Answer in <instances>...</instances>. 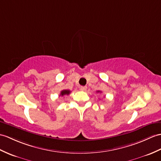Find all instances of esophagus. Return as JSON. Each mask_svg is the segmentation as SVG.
Instances as JSON below:
<instances>
[{"mask_svg": "<svg viewBox=\"0 0 161 161\" xmlns=\"http://www.w3.org/2000/svg\"><path fill=\"white\" fill-rule=\"evenodd\" d=\"M80 89L82 91H86V89H87V86H81V88H80Z\"/></svg>", "mask_w": 161, "mask_h": 161, "instance_id": "34e87169", "label": "esophagus"}]
</instances>
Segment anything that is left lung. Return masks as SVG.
I'll return each instance as SVG.
<instances>
[{
    "label": "left lung",
    "instance_id": "obj_1",
    "mask_svg": "<svg viewBox=\"0 0 161 161\" xmlns=\"http://www.w3.org/2000/svg\"><path fill=\"white\" fill-rule=\"evenodd\" d=\"M97 92H102L101 91H97Z\"/></svg>",
    "mask_w": 161,
    "mask_h": 161
}]
</instances>
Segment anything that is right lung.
I'll return each instance as SVG.
<instances>
[{
    "mask_svg": "<svg viewBox=\"0 0 161 161\" xmlns=\"http://www.w3.org/2000/svg\"><path fill=\"white\" fill-rule=\"evenodd\" d=\"M70 93V91H69V90H63V91H61L60 95L59 96H64V95H69Z\"/></svg>",
    "mask_w": 161,
    "mask_h": 161,
    "instance_id": "obj_1",
    "label": "right lung"
}]
</instances>
